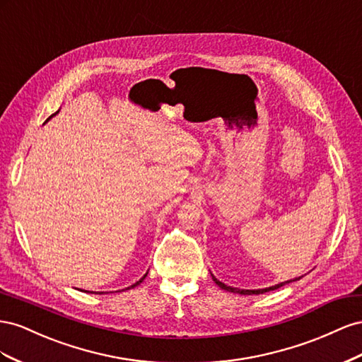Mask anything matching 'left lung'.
I'll return each mask as SVG.
<instances>
[{
  "instance_id": "1",
  "label": "left lung",
  "mask_w": 362,
  "mask_h": 362,
  "mask_svg": "<svg viewBox=\"0 0 362 362\" xmlns=\"http://www.w3.org/2000/svg\"><path fill=\"white\" fill-rule=\"evenodd\" d=\"M211 276H212V279H214V282L218 285L221 290H226V291H230V293H236V294H244V296H252V294H264V293H267V291H273V290H277V288H281V286H284L285 284H290V282H293V281H298V279L300 277H296V279H293V281H286V282H282V284H277V285H274V286H270V288H262V290H240V288H232V286H227V285H224L223 282H220L218 279H216L212 273H211Z\"/></svg>"
}]
</instances>
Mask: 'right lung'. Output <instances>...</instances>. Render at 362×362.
Masks as SVG:
<instances>
[{"mask_svg":"<svg viewBox=\"0 0 362 362\" xmlns=\"http://www.w3.org/2000/svg\"><path fill=\"white\" fill-rule=\"evenodd\" d=\"M57 112H59V110H57ZM57 112H56V113H57ZM56 113H53V115H51V117H54ZM51 117H49V118H51ZM49 118H48V119H49ZM48 119H47V121H48ZM47 121H45V122H47ZM146 276H147V274H144V277H142V279H139V281H138L136 284H133V285H130L129 288H126V290H130V288H135V286H138V285H139V284L144 281V279H146Z\"/></svg>","mask_w":362,"mask_h":362,"instance_id":"add662e5","label":"right lung"}]
</instances>
